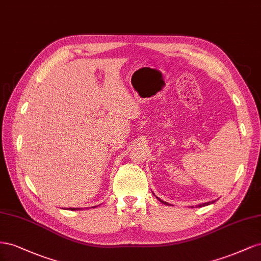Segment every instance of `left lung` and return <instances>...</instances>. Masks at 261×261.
<instances>
[{
  "label": "left lung",
  "mask_w": 261,
  "mask_h": 261,
  "mask_svg": "<svg viewBox=\"0 0 261 261\" xmlns=\"http://www.w3.org/2000/svg\"><path fill=\"white\" fill-rule=\"evenodd\" d=\"M154 196H155V195H154ZM156 199H158L159 201H161V202H162V203H164V204H167V205H170V204H169L168 202H166V201H163V200H161V199H160L159 197H156ZM211 203H214V201H211V202H205V203H201V204H198L197 206H202V205L204 206V205H207V204H211ZM192 207H193V206H192Z\"/></svg>",
  "instance_id": "obj_1"
}]
</instances>
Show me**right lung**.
<instances>
[{
	"label": "right lung",
	"instance_id": "1",
	"mask_svg": "<svg viewBox=\"0 0 261 261\" xmlns=\"http://www.w3.org/2000/svg\"><path fill=\"white\" fill-rule=\"evenodd\" d=\"M92 207H96V205H95V206H92ZM70 210H72V211H74V210H81V207H71Z\"/></svg>",
	"mask_w": 261,
	"mask_h": 261
}]
</instances>
